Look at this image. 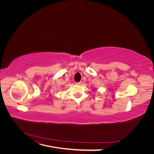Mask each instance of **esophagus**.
I'll list each match as a JSON object with an SVG mask.
<instances>
[{
    "label": "esophagus",
    "instance_id": "obj_1",
    "mask_svg": "<svg viewBox=\"0 0 154 154\" xmlns=\"http://www.w3.org/2000/svg\"><path fill=\"white\" fill-rule=\"evenodd\" d=\"M75 84H76L77 85H80V84H81V82H75Z\"/></svg>",
    "mask_w": 154,
    "mask_h": 154
}]
</instances>
